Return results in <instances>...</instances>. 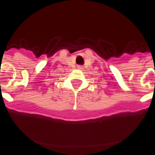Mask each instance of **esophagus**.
I'll use <instances>...</instances> for the list:
<instances>
[{
	"label": "esophagus",
	"mask_w": 155,
	"mask_h": 155,
	"mask_svg": "<svg viewBox=\"0 0 155 155\" xmlns=\"http://www.w3.org/2000/svg\"><path fill=\"white\" fill-rule=\"evenodd\" d=\"M78 69H81V66H79L78 67Z\"/></svg>",
	"instance_id": "1"
}]
</instances>
